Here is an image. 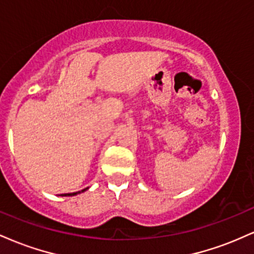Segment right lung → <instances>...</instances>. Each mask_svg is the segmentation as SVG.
<instances>
[{"label": "right lung", "mask_w": 254, "mask_h": 254, "mask_svg": "<svg viewBox=\"0 0 254 254\" xmlns=\"http://www.w3.org/2000/svg\"><path fill=\"white\" fill-rule=\"evenodd\" d=\"M86 190H88V188H86V189H83V190H81V191H77V192H72V193H63V194H61V196H76V194H78V193H82V192H84Z\"/></svg>", "instance_id": "1"}]
</instances>
